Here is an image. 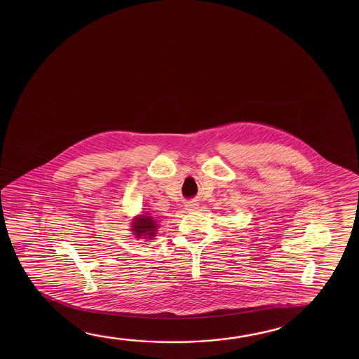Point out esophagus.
I'll return each instance as SVG.
<instances>
[{
    "instance_id": "obj_1",
    "label": "esophagus",
    "mask_w": 359,
    "mask_h": 359,
    "mask_svg": "<svg viewBox=\"0 0 359 359\" xmlns=\"http://www.w3.org/2000/svg\"><path fill=\"white\" fill-rule=\"evenodd\" d=\"M185 209L189 210V212H195V210H198V209H199V204H198V203H194V201H190V203H187V204H185Z\"/></svg>"
}]
</instances>
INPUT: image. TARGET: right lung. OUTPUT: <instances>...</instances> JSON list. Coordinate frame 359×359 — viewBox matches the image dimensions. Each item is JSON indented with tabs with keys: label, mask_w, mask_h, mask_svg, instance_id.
I'll return each instance as SVG.
<instances>
[{
	"label": "right lung",
	"mask_w": 359,
	"mask_h": 359,
	"mask_svg": "<svg viewBox=\"0 0 359 359\" xmlns=\"http://www.w3.org/2000/svg\"><path fill=\"white\" fill-rule=\"evenodd\" d=\"M159 228V225L156 224V220L154 219V217H150L149 212L142 214V215H137L134 217L133 223H131V228L134 236L137 239H149L151 241L155 234H156V229Z\"/></svg>",
	"instance_id": "add662e5"
}]
</instances>
